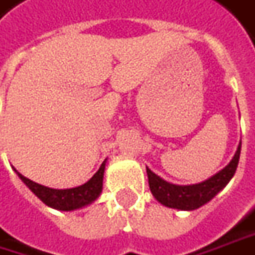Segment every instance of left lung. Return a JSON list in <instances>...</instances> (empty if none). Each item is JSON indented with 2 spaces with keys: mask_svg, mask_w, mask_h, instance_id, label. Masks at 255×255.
Instances as JSON below:
<instances>
[{
  "mask_svg": "<svg viewBox=\"0 0 255 255\" xmlns=\"http://www.w3.org/2000/svg\"><path fill=\"white\" fill-rule=\"evenodd\" d=\"M240 151H242V142L237 146V151L232 158V161L222 171L215 173L209 179L195 185H173L163 180L149 168H146L149 189L154 198L163 206L178 209V210H189V212L199 209L206 205L207 202H210L220 190H223L234 176L240 159Z\"/></svg>",
  "mask_w": 255,
  "mask_h": 255,
  "instance_id": "obj_1",
  "label": "left lung"
}]
</instances>
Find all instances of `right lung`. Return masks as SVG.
I'll list each match as a JSON object with an SVG mask.
<instances>
[{
	"mask_svg": "<svg viewBox=\"0 0 255 255\" xmlns=\"http://www.w3.org/2000/svg\"><path fill=\"white\" fill-rule=\"evenodd\" d=\"M104 169H106V161L101 163L99 171L83 185L72 189H52L25 178L13 168V171L16 172V175L21 178L23 183L31 189L46 206L62 210V212H72V210H77V209H82L94 203L103 190Z\"/></svg>",
	"mask_w": 255,
	"mask_h": 255,
	"instance_id": "add662e5",
	"label": "right lung"
}]
</instances>
